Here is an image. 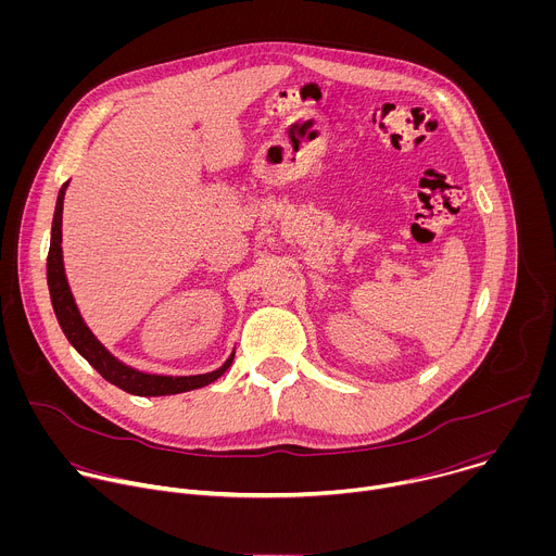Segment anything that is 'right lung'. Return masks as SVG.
<instances>
[{"label":"right lung","mask_w":556,"mask_h":556,"mask_svg":"<svg viewBox=\"0 0 556 556\" xmlns=\"http://www.w3.org/2000/svg\"><path fill=\"white\" fill-rule=\"evenodd\" d=\"M65 182L59 189L56 195V206H54V217H52V232H50V251H48V290H50V301L56 314V321L70 341V345L81 354L108 382L116 384L118 389L134 393V395H174V393H185L191 389H200L217 380L232 363L235 350L230 356L224 361L222 367L206 371V374H195V376H163V374H147L140 371L123 361H118L88 328L84 321L81 312H78V305L74 301V294L70 290L67 277H65V266H63V249H61V219H63V198L67 191Z\"/></svg>","instance_id":"right-lung-1"}]
</instances>
